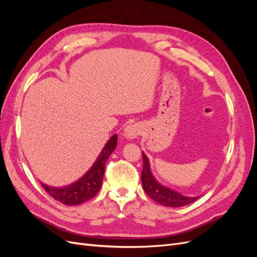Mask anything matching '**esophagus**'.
<instances>
[{"instance_id": "1", "label": "esophagus", "mask_w": 257, "mask_h": 257, "mask_svg": "<svg viewBox=\"0 0 257 257\" xmlns=\"http://www.w3.org/2000/svg\"><path fill=\"white\" fill-rule=\"evenodd\" d=\"M139 134H141V127H139L137 124H131L125 130H124V136L125 138L130 139H135Z\"/></svg>"}]
</instances>
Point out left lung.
Masks as SVG:
<instances>
[{"instance_id": "1", "label": "left lung", "mask_w": 257, "mask_h": 257, "mask_svg": "<svg viewBox=\"0 0 257 257\" xmlns=\"http://www.w3.org/2000/svg\"><path fill=\"white\" fill-rule=\"evenodd\" d=\"M144 167L142 172V183L145 192L148 196L152 198L157 203L166 206V207H182L185 205H190L194 203L199 196L195 197H186L181 195L180 193L174 191L167 186L162 185L157 181V179L151 173L150 162L147 155L143 152Z\"/></svg>"}]
</instances>
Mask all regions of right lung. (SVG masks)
Segmentation results:
<instances>
[{"label":"right lung","instance_id":"add662e5","mask_svg":"<svg viewBox=\"0 0 257 257\" xmlns=\"http://www.w3.org/2000/svg\"><path fill=\"white\" fill-rule=\"evenodd\" d=\"M116 143H118V136L114 134L100 151L94 164L77 181L60 188L42 183L43 188L52 198L68 206L80 205L93 198L102 186L106 162L116 148Z\"/></svg>","mask_w":257,"mask_h":257}]
</instances>
